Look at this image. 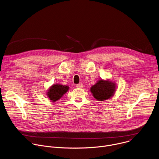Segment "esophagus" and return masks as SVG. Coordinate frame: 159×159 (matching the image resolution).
<instances>
[{
    "instance_id": "obj_1",
    "label": "esophagus",
    "mask_w": 159,
    "mask_h": 159,
    "mask_svg": "<svg viewBox=\"0 0 159 159\" xmlns=\"http://www.w3.org/2000/svg\"><path fill=\"white\" fill-rule=\"evenodd\" d=\"M76 87L77 88H82L84 87V85L82 84H79L76 85Z\"/></svg>"
}]
</instances>
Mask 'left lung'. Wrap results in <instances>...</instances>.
Instances as JSON below:
<instances>
[{"instance_id": "1", "label": "left lung", "mask_w": 159, "mask_h": 159, "mask_svg": "<svg viewBox=\"0 0 159 159\" xmlns=\"http://www.w3.org/2000/svg\"><path fill=\"white\" fill-rule=\"evenodd\" d=\"M116 83L109 80H99L90 87V92L95 99L99 101L107 100L114 95L116 91Z\"/></svg>"}]
</instances>
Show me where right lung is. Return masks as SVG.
I'll use <instances>...</instances> for the list:
<instances>
[{
    "mask_svg": "<svg viewBox=\"0 0 159 159\" xmlns=\"http://www.w3.org/2000/svg\"><path fill=\"white\" fill-rule=\"evenodd\" d=\"M69 89V86L63 85L60 84H53L48 90L47 96L52 102H56L59 100Z\"/></svg>",
    "mask_w": 159,
    "mask_h": 159,
    "instance_id": "right-lung-1",
    "label": "right lung"
}]
</instances>
